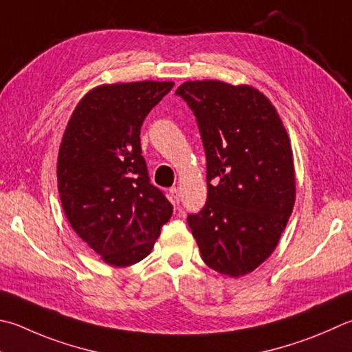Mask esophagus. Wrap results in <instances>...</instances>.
<instances>
[{
    "mask_svg": "<svg viewBox=\"0 0 352 352\" xmlns=\"http://www.w3.org/2000/svg\"><path fill=\"white\" fill-rule=\"evenodd\" d=\"M170 194H172V197H174V200H175L177 204L180 203V192H178L177 188H172V189H170Z\"/></svg>",
    "mask_w": 352,
    "mask_h": 352,
    "instance_id": "obj_1",
    "label": "esophagus"
}]
</instances>
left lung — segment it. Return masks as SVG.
Listing matches in <instances>:
<instances>
[{"mask_svg":"<svg viewBox=\"0 0 352 352\" xmlns=\"http://www.w3.org/2000/svg\"><path fill=\"white\" fill-rule=\"evenodd\" d=\"M197 118L208 200L188 215L204 263L241 277L274 252L296 201L289 137L276 107L251 86L217 80L177 89Z\"/></svg>","mask_w":352,"mask_h":352,"instance_id":"1","label":"left lung"}]
</instances>
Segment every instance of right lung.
<instances>
[{"mask_svg":"<svg viewBox=\"0 0 352 352\" xmlns=\"http://www.w3.org/2000/svg\"><path fill=\"white\" fill-rule=\"evenodd\" d=\"M172 81L103 85L76 104L63 135L56 177L74 231L104 263L148 257L172 204L149 180L140 131Z\"/></svg>","mask_w":352,"mask_h":352,"instance_id":"add662e5","label":"right lung"}]
</instances>
